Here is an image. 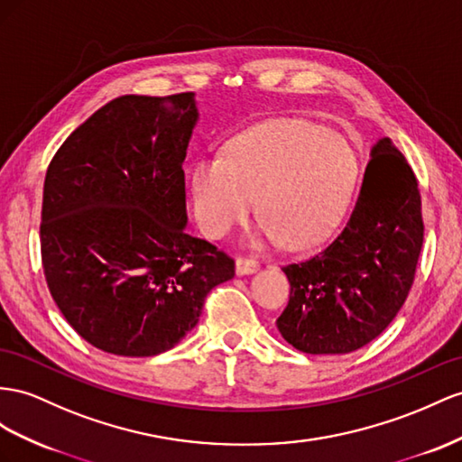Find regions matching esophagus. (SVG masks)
<instances>
[{"label":"esophagus","instance_id":"34e87169","mask_svg":"<svg viewBox=\"0 0 462 462\" xmlns=\"http://www.w3.org/2000/svg\"><path fill=\"white\" fill-rule=\"evenodd\" d=\"M259 271V263L252 257H238L236 259V273L240 277L244 275H254Z\"/></svg>","mask_w":462,"mask_h":462}]
</instances>
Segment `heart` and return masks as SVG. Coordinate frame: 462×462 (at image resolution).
Instances as JSON below:
<instances>
[{"mask_svg":"<svg viewBox=\"0 0 462 462\" xmlns=\"http://www.w3.org/2000/svg\"><path fill=\"white\" fill-rule=\"evenodd\" d=\"M359 162L346 138L304 121H271L230 140L226 156L203 158L191 171V205L208 238H226L252 215V244L292 250L324 242L355 193Z\"/></svg>","mask_w":462,"mask_h":462,"instance_id":"b5f03b06","label":"heart"}]
</instances>
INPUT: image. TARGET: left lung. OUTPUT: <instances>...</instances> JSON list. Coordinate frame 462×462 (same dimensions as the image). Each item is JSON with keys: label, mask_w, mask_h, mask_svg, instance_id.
I'll use <instances>...</instances> for the list:
<instances>
[{"label": "left lung", "mask_w": 462, "mask_h": 462, "mask_svg": "<svg viewBox=\"0 0 462 462\" xmlns=\"http://www.w3.org/2000/svg\"><path fill=\"white\" fill-rule=\"evenodd\" d=\"M423 244L421 197L390 138L371 148L361 193L337 238L282 267L289 306L281 336L302 353H351L381 336L404 304Z\"/></svg>", "instance_id": "obj_1"}]
</instances>
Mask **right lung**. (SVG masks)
Instances as JSON below:
<instances>
[{"label": "right lung", "mask_w": 462, "mask_h": 462, "mask_svg": "<svg viewBox=\"0 0 462 462\" xmlns=\"http://www.w3.org/2000/svg\"><path fill=\"white\" fill-rule=\"evenodd\" d=\"M195 93L123 96L66 138L46 171L41 252L46 282L88 344L153 357L197 326L234 259L187 234L183 162Z\"/></svg>", "instance_id": "1"}]
</instances>
